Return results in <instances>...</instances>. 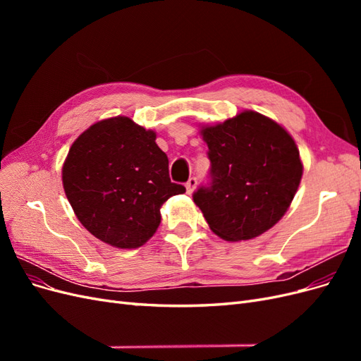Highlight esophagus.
<instances>
[{
	"label": "esophagus",
	"instance_id": "obj_1",
	"mask_svg": "<svg viewBox=\"0 0 361 361\" xmlns=\"http://www.w3.org/2000/svg\"><path fill=\"white\" fill-rule=\"evenodd\" d=\"M195 185H197V179H195L194 176H192V178H190V179H188V182L185 183V188H187V192H188V194H191V192L194 191Z\"/></svg>",
	"mask_w": 361,
	"mask_h": 361
}]
</instances>
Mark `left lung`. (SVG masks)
<instances>
[{
	"label": "left lung",
	"mask_w": 361,
	"mask_h": 361,
	"mask_svg": "<svg viewBox=\"0 0 361 361\" xmlns=\"http://www.w3.org/2000/svg\"><path fill=\"white\" fill-rule=\"evenodd\" d=\"M211 161L209 183L192 194L211 231L247 241L286 214L300 187L302 164L293 138L274 120L244 111L202 128Z\"/></svg>",
	"instance_id": "obj_1"
}]
</instances>
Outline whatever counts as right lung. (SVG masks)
Listing matches in <instances>:
<instances>
[{"label": "right lung", "mask_w": 361, "mask_h": 361, "mask_svg": "<svg viewBox=\"0 0 361 361\" xmlns=\"http://www.w3.org/2000/svg\"><path fill=\"white\" fill-rule=\"evenodd\" d=\"M157 134L125 116L92 125L63 164V188L76 218L117 248H138L154 236L161 206L185 187L169 176Z\"/></svg>", "instance_id": "obj_1"}]
</instances>
